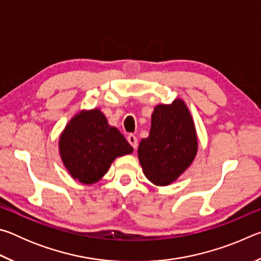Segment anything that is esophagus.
Segmentation results:
<instances>
[{
	"instance_id": "esophagus-1",
	"label": "esophagus",
	"mask_w": 261,
	"mask_h": 261,
	"mask_svg": "<svg viewBox=\"0 0 261 261\" xmlns=\"http://www.w3.org/2000/svg\"><path fill=\"white\" fill-rule=\"evenodd\" d=\"M127 141H129V144L132 147H134V149H136L137 146H138V139H137V137L135 135L130 134L129 136H127Z\"/></svg>"
}]
</instances>
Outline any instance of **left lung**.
Here are the masks:
<instances>
[{"mask_svg": "<svg viewBox=\"0 0 261 261\" xmlns=\"http://www.w3.org/2000/svg\"><path fill=\"white\" fill-rule=\"evenodd\" d=\"M197 149L196 129L184 101L156 106L149 135L138 147L145 176L155 185H169L191 165Z\"/></svg>", "mask_w": 261, "mask_h": 261, "instance_id": "left-lung-1", "label": "left lung"}]
</instances>
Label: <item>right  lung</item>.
Wrapping results in <instances>:
<instances>
[{
  "label": "right lung",
  "instance_id": "add662e5",
  "mask_svg": "<svg viewBox=\"0 0 261 261\" xmlns=\"http://www.w3.org/2000/svg\"><path fill=\"white\" fill-rule=\"evenodd\" d=\"M59 146L65 168L83 184L98 182L115 159L134 151L99 109L77 114L61 135Z\"/></svg>",
  "mask_w": 261,
  "mask_h": 261
}]
</instances>
